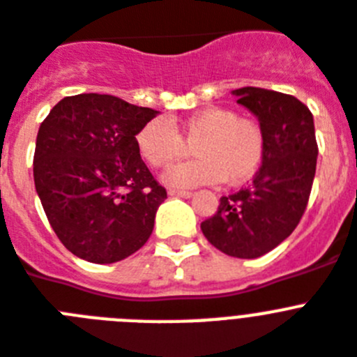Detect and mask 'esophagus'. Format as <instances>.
Masks as SVG:
<instances>
[{
    "label": "esophagus",
    "mask_w": 357,
    "mask_h": 357,
    "mask_svg": "<svg viewBox=\"0 0 357 357\" xmlns=\"http://www.w3.org/2000/svg\"><path fill=\"white\" fill-rule=\"evenodd\" d=\"M169 196L172 197H192V192H188V190H174V188H169Z\"/></svg>",
    "instance_id": "obj_1"
}]
</instances>
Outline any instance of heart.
<instances>
[{"label":"heart","instance_id":"1","mask_svg":"<svg viewBox=\"0 0 357 357\" xmlns=\"http://www.w3.org/2000/svg\"><path fill=\"white\" fill-rule=\"evenodd\" d=\"M192 145L196 160L163 174L165 185L192 188L227 181L245 183L259 170L265 158V134L259 123L239 118L223 107L197 110L181 121L152 119L136 134L137 151L154 169L170 167Z\"/></svg>","mask_w":357,"mask_h":357}]
</instances>
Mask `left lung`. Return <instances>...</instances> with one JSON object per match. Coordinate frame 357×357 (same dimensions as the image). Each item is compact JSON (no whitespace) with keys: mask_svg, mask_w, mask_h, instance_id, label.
<instances>
[{"mask_svg":"<svg viewBox=\"0 0 357 357\" xmlns=\"http://www.w3.org/2000/svg\"><path fill=\"white\" fill-rule=\"evenodd\" d=\"M232 94L259 119L265 158L252 183L221 197L218 212L203 221L202 230L221 252L254 259L298 227L312 190L317 143L312 112L294 96L257 86Z\"/></svg>","mask_w":357,"mask_h":357,"instance_id":"left-lung-1","label":"left lung"}]
</instances>
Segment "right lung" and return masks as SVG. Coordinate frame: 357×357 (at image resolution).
<instances>
[{
	"mask_svg": "<svg viewBox=\"0 0 357 357\" xmlns=\"http://www.w3.org/2000/svg\"><path fill=\"white\" fill-rule=\"evenodd\" d=\"M158 110L109 94L63 98L41 123L34 185L50 227L74 256L116 263L143 247L167 199L136 134Z\"/></svg>",
	"mask_w": 357,
	"mask_h": 357,
	"instance_id": "add662e5",
	"label": "right lung"
}]
</instances>
